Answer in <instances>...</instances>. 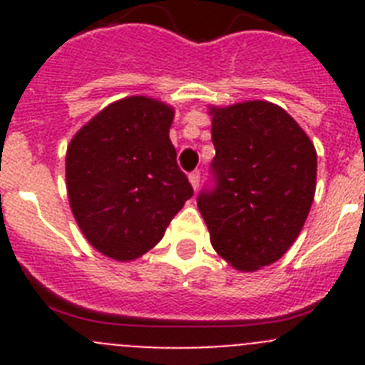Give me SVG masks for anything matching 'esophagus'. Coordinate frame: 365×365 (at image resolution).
<instances>
[{
    "label": "esophagus",
    "instance_id": "esophagus-1",
    "mask_svg": "<svg viewBox=\"0 0 365 365\" xmlns=\"http://www.w3.org/2000/svg\"><path fill=\"white\" fill-rule=\"evenodd\" d=\"M188 179H190V185H192V188L197 190L199 188V179H201V173H199L197 170H195V172L190 173Z\"/></svg>",
    "mask_w": 365,
    "mask_h": 365
}]
</instances>
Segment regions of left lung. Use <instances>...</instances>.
I'll return each mask as SVG.
<instances>
[{
  "mask_svg": "<svg viewBox=\"0 0 365 365\" xmlns=\"http://www.w3.org/2000/svg\"><path fill=\"white\" fill-rule=\"evenodd\" d=\"M215 186L197 199L215 252L241 272L278 261L302 232L316 190V150L283 108L210 106Z\"/></svg>",
  "mask_w": 365,
  "mask_h": 365,
  "instance_id": "left-lung-1",
  "label": "left lung"
}]
</instances>
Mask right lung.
I'll use <instances>...</instances> for the list:
<instances>
[{
  "instance_id": "right-lung-1",
  "label": "right lung",
  "mask_w": 365,
  "mask_h": 365,
  "mask_svg": "<svg viewBox=\"0 0 365 365\" xmlns=\"http://www.w3.org/2000/svg\"><path fill=\"white\" fill-rule=\"evenodd\" d=\"M172 106L128 96L106 106L67 146V195L89 245L133 261L163 240L193 195L170 140Z\"/></svg>"
}]
</instances>
